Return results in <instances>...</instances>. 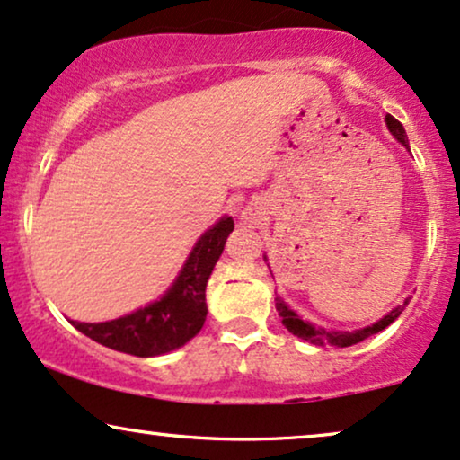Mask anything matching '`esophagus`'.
Listing matches in <instances>:
<instances>
[{
	"instance_id": "1",
	"label": "esophagus",
	"mask_w": 460,
	"mask_h": 460,
	"mask_svg": "<svg viewBox=\"0 0 460 460\" xmlns=\"http://www.w3.org/2000/svg\"><path fill=\"white\" fill-rule=\"evenodd\" d=\"M264 216L266 213H264V208H261L260 202H249V205L241 211V222L247 226H255L264 219Z\"/></svg>"
}]
</instances>
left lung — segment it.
<instances>
[{
    "instance_id": "obj_1",
    "label": "left lung",
    "mask_w": 460,
    "mask_h": 460,
    "mask_svg": "<svg viewBox=\"0 0 460 460\" xmlns=\"http://www.w3.org/2000/svg\"><path fill=\"white\" fill-rule=\"evenodd\" d=\"M386 127H389L391 135L395 137V139L402 143L405 150L410 152V143H408V135H405V130L402 127V122H397L395 118L391 116V113H386L385 118ZM264 260L268 261V258L264 255ZM410 297L403 302V306H397L393 308L389 314H385L383 319L376 321V323L367 325V327H361V330H353V332H347V330H325V327H319L314 323H310V321H304L300 314L296 313V310H291L288 304H285L281 297L277 296V310H279V317L283 319V325L288 327V330L294 333V336L302 338V340H308V342L313 344H319V347H323V344H330V347H353V344L361 342V340H366L369 336H374V333L383 332L385 327H389L393 321H395L399 314L403 313V308L408 306Z\"/></svg>"
}]
</instances>
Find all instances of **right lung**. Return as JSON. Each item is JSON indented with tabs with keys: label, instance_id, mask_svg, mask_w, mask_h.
I'll use <instances>...</instances> for the list:
<instances>
[{
	"label": "right lung",
	"instance_id": "obj_1",
	"mask_svg": "<svg viewBox=\"0 0 460 460\" xmlns=\"http://www.w3.org/2000/svg\"><path fill=\"white\" fill-rule=\"evenodd\" d=\"M232 230L234 219L228 216L213 224L196 241L177 279L158 300L120 319L103 323L71 321V325L107 349L135 357H156L183 347L205 325L207 281Z\"/></svg>",
	"mask_w": 460,
	"mask_h": 460
}]
</instances>
